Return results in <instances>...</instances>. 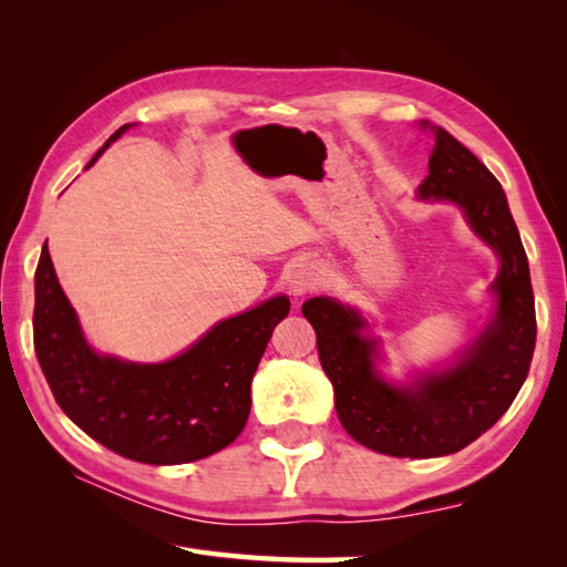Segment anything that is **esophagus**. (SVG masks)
<instances>
[{"mask_svg":"<svg viewBox=\"0 0 567 567\" xmlns=\"http://www.w3.org/2000/svg\"><path fill=\"white\" fill-rule=\"evenodd\" d=\"M287 282H290V292L295 297H302L307 292L319 290L321 282H323V270L315 262H299L290 270Z\"/></svg>","mask_w":567,"mask_h":567,"instance_id":"obj_1","label":"esophagus"}]
</instances>
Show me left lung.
<instances>
[{
    "label": "left lung",
    "instance_id": "obj_1",
    "mask_svg": "<svg viewBox=\"0 0 567 567\" xmlns=\"http://www.w3.org/2000/svg\"><path fill=\"white\" fill-rule=\"evenodd\" d=\"M429 177L421 199L455 202L473 231L499 252L495 321L467 348L455 368L429 375L414 390L392 388L372 368L375 341L365 321L329 297L307 299L302 315L317 331L336 414L351 436L394 457H436L465 449L495 426L528 375L536 346V309L526 250L499 179L455 141L433 126Z\"/></svg>",
    "mask_w": 567,
    "mask_h": 567
}]
</instances>
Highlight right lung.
Returning <instances> with one entry per match:
<instances>
[{"instance_id":"1","label":"right lung","mask_w":567,"mask_h":567,"mask_svg":"<svg viewBox=\"0 0 567 567\" xmlns=\"http://www.w3.org/2000/svg\"><path fill=\"white\" fill-rule=\"evenodd\" d=\"M126 128L114 131L100 153ZM287 315L290 299L275 297L219 321L167 363H124L97 355L84 341L43 246L35 268L33 348L55 402L87 436L128 461L179 465L226 449L244 431L250 380Z\"/></svg>"}]
</instances>
